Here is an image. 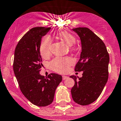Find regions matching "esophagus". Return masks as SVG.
<instances>
[{
  "mask_svg": "<svg viewBox=\"0 0 121 121\" xmlns=\"http://www.w3.org/2000/svg\"><path fill=\"white\" fill-rule=\"evenodd\" d=\"M68 77L67 76H63V80H65L67 79H68Z\"/></svg>",
  "mask_w": 121,
  "mask_h": 121,
  "instance_id": "obj_1",
  "label": "esophagus"
}]
</instances>
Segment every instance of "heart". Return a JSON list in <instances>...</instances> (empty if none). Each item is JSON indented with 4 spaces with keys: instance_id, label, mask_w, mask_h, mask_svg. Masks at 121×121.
Masks as SVG:
<instances>
[{
    "instance_id": "heart-1",
    "label": "heart",
    "mask_w": 121,
    "mask_h": 121,
    "mask_svg": "<svg viewBox=\"0 0 121 121\" xmlns=\"http://www.w3.org/2000/svg\"><path fill=\"white\" fill-rule=\"evenodd\" d=\"M58 36L68 46H72L75 42V36L68 32H61L58 34ZM51 43L52 39L49 35H46L43 38L40 46V52L42 55L47 56L49 54ZM72 63V60L71 58L57 57L50 62V67L56 72L64 73L68 70V67Z\"/></svg>"
}]
</instances>
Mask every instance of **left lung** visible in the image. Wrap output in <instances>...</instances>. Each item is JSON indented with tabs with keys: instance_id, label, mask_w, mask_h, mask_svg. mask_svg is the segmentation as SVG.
<instances>
[{
	"instance_id": "obj_1",
	"label": "left lung",
	"mask_w": 121,
	"mask_h": 121,
	"mask_svg": "<svg viewBox=\"0 0 121 121\" xmlns=\"http://www.w3.org/2000/svg\"><path fill=\"white\" fill-rule=\"evenodd\" d=\"M72 30L81 42L80 58L75 71L83 72L81 78L70 77L75 81L71 92L75 102L86 105L97 100L107 82L110 57L102 40L89 29L79 27Z\"/></svg>"
}]
</instances>
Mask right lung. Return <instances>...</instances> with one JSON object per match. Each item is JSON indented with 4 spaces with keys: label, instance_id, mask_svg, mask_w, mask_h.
<instances>
[{
    "label": "right lung",
    "instance_id": "1",
    "mask_svg": "<svg viewBox=\"0 0 121 121\" xmlns=\"http://www.w3.org/2000/svg\"><path fill=\"white\" fill-rule=\"evenodd\" d=\"M51 28L30 29L18 43L14 52L13 70L21 92L30 103L45 107L53 102L55 91L62 77L50 73L48 77L39 74L43 66L40 53L42 38Z\"/></svg>",
    "mask_w": 121,
    "mask_h": 121
}]
</instances>
